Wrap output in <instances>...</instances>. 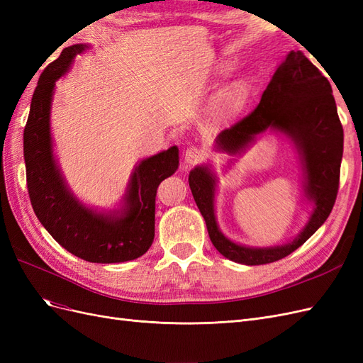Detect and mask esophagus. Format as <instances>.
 <instances>
[{
	"label": "esophagus",
	"mask_w": 363,
	"mask_h": 363,
	"mask_svg": "<svg viewBox=\"0 0 363 363\" xmlns=\"http://www.w3.org/2000/svg\"><path fill=\"white\" fill-rule=\"evenodd\" d=\"M204 159V151L199 147H191L184 151V160L189 164H195Z\"/></svg>",
	"instance_id": "1"
}]
</instances>
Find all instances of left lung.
I'll list each match as a JSON object with an SVG mask.
<instances>
[{"label": "left lung", "mask_w": 363, "mask_h": 363, "mask_svg": "<svg viewBox=\"0 0 363 363\" xmlns=\"http://www.w3.org/2000/svg\"><path fill=\"white\" fill-rule=\"evenodd\" d=\"M332 86L301 51H289L262 94L260 103L218 136V148L230 155L247 147L267 128L286 133L298 148L306 171V194L315 203L309 224L292 242L274 248H248L228 240L215 219V177L206 167L189 174L194 200L204 218L213 247L230 260L265 265L301 247L330 215L339 189L344 130L337 116Z\"/></svg>", "instance_id": "8db88e82"}]
</instances>
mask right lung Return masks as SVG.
<instances>
[{"label":"right lung","mask_w":363,"mask_h":363,"mask_svg":"<svg viewBox=\"0 0 363 363\" xmlns=\"http://www.w3.org/2000/svg\"><path fill=\"white\" fill-rule=\"evenodd\" d=\"M84 45L65 48L39 77L24 128L28 196L40 224L74 256L92 263H119L145 255L155 239L159 184L179 168V148L142 160L131 175L121 216L94 213L65 188L51 150L50 106L56 80Z\"/></svg>","instance_id":"right-lung-1"}]
</instances>
